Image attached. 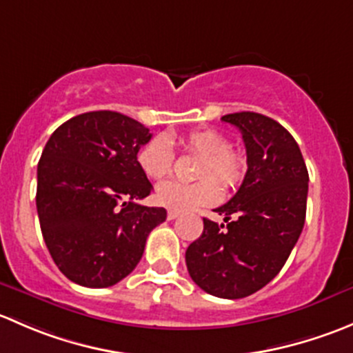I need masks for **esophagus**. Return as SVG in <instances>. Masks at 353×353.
Segmentation results:
<instances>
[{
  "label": "esophagus",
  "mask_w": 353,
  "mask_h": 353,
  "mask_svg": "<svg viewBox=\"0 0 353 353\" xmlns=\"http://www.w3.org/2000/svg\"><path fill=\"white\" fill-rule=\"evenodd\" d=\"M177 216H179V212H176V210H169V212H167V219L169 220L177 219Z\"/></svg>",
  "instance_id": "esophagus-1"
}]
</instances>
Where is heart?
<instances>
[{"label":"heart","instance_id":"1","mask_svg":"<svg viewBox=\"0 0 353 353\" xmlns=\"http://www.w3.org/2000/svg\"><path fill=\"white\" fill-rule=\"evenodd\" d=\"M188 152L201 157L198 177L193 184L167 181L157 186L155 201L176 212H188L198 206H208L222 196V188H236L245 176V160L243 155L230 150V143L222 133L215 130H196L183 137ZM138 163L145 176L150 179H163L172 172L174 152L169 140L155 137L138 154ZM216 179L219 180L216 181Z\"/></svg>","mask_w":353,"mask_h":353}]
</instances>
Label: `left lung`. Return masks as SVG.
Segmentation results:
<instances>
[{
  "label": "left lung",
  "instance_id": "8db88e82",
  "mask_svg": "<svg viewBox=\"0 0 353 353\" xmlns=\"http://www.w3.org/2000/svg\"><path fill=\"white\" fill-rule=\"evenodd\" d=\"M222 121L243 133L248 172L239 191L215 208L228 227L203 219L186 266L208 294L243 299L272 282L290 256L304 227L309 174L297 141L275 119L244 110Z\"/></svg>",
  "mask_w": 353,
  "mask_h": 353
}]
</instances>
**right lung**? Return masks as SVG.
<instances>
[{
  "label": "right lung",
  "mask_w": 353,
  "mask_h": 353,
  "mask_svg": "<svg viewBox=\"0 0 353 353\" xmlns=\"http://www.w3.org/2000/svg\"><path fill=\"white\" fill-rule=\"evenodd\" d=\"M148 128L114 110H94L63 123L37 165V213L46 245L63 275L104 288L140 263L165 208L138 199L152 184L138 163Z\"/></svg>",
  "instance_id": "add662e5"
}]
</instances>
